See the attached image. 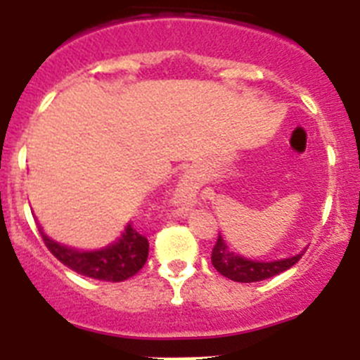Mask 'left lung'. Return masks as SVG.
Returning <instances> with one entry per match:
<instances>
[{"label":"left lung","mask_w":360,"mask_h":360,"mask_svg":"<svg viewBox=\"0 0 360 360\" xmlns=\"http://www.w3.org/2000/svg\"><path fill=\"white\" fill-rule=\"evenodd\" d=\"M303 254L297 256L287 257V259H279V262H250L245 257L238 256V254L231 252L227 249V245L224 243L221 236H218L214 247H212L211 254V263L214 269L218 270L219 274L225 278L232 279L238 283H254V281H263V279L274 278V276L281 274L290 266L301 259Z\"/></svg>","instance_id":"8db88e82"}]
</instances>
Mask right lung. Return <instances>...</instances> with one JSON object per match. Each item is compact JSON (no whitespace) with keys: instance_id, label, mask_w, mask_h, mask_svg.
<instances>
[{"instance_id":"obj_1","label":"right lung","mask_w":360,"mask_h":360,"mask_svg":"<svg viewBox=\"0 0 360 360\" xmlns=\"http://www.w3.org/2000/svg\"><path fill=\"white\" fill-rule=\"evenodd\" d=\"M39 232L44 245L63 265L75 270L77 274L98 279V281L119 283L129 279L148 262V238L142 236L141 232H136L131 224L126 227V232L115 245L94 250V252H79V250L68 249L65 245L50 240L46 234H43V231Z\"/></svg>"}]
</instances>
